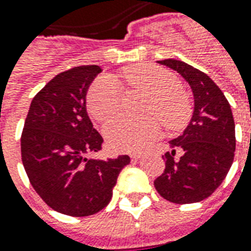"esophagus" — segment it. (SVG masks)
Wrapping results in <instances>:
<instances>
[{
  "instance_id": "1",
  "label": "esophagus",
  "mask_w": 251,
  "mask_h": 251,
  "mask_svg": "<svg viewBox=\"0 0 251 251\" xmlns=\"http://www.w3.org/2000/svg\"><path fill=\"white\" fill-rule=\"evenodd\" d=\"M141 153L140 152H136V153H131V159H134V160H138V159H141Z\"/></svg>"
}]
</instances>
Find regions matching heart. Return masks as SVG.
Wrapping results in <instances>:
<instances>
[{
	"instance_id": "1",
	"label": "heart",
	"mask_w": 251,
	"mask_h": 251,
	"mask_svg": "<svg viewBox=\"0 0 251 251\" xmlns=\"http://www.w3.org/2000/svg\"><path fill=\"white\" fill-rule=\"evenodd\" d=\"M122 78L131 88L150 94L147 113L160 117L170 129L182 126L189 118L190 106L186 95L179 89L178 80L166 69L143 65L124 72ZM122 89L111 76H100L92 83L88 91V110L95 120L107 122L115 117L121 108ZM160 133V122L156 117L143 120L118 118L110 122L104 134L111 150L118 152H133L143 150Z\"/></svg>"
}]
</instances>
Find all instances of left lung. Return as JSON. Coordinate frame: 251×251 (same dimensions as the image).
<instances>
[{
  "label": "left lung",
  "mask_w": 251,
  "mask_h": 251,
  "mask_svg": "<svg viewBox=\"0 0 251 251\" xmlns=\"http://www.w3.org/2000/svg\"><path fill=\"white\" fill-rule=\"evenodd\" d=\"M186 80L194 99L192 120L183 133L168 141L166 168L155 180L157 193L174 204L209 197L228 174L235 152V124L228 100L204 72L178 59L157 61ZM182 153L174 159L175 151Z\"/></svg>",
  "instance_id": "left-lung-1"
}]
</instances>
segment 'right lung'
<instances>
[{
	"label": "right lung",
	"mask_w": 251,
	"mask_h": 251,
	"mask_svg": "<svg viewBox=\"0 0 251 251\" xmlns=\"http://www.w3.org/2000/svg\"><path fill=\"white\" fill-rule=\"evenodd\" d=\"M101 72L96 65L62 72L40 89L28 110L22 160L35 192L54 211L83 217L106 208L127 155L91 159L103 137L89 120L85 98Z\"/></svg>",
	"instance_id": "1"
}]
</instances>
